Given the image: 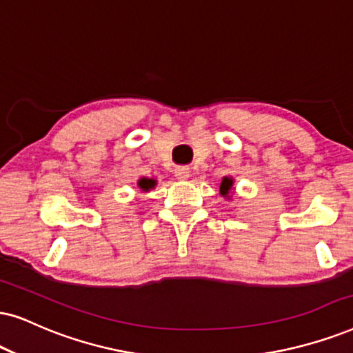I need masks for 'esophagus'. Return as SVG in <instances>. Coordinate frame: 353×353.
<instances>
[{
    "mask_svg": "<svg viewBox=\"0 0 353 353\" xmlns=\"http://www.w3.org/2000/svg\"><path fill=\"white\" fill-rule=\"evenodd\" d=\"M174 176H176V179L179 181H187L190 177V169L187 166H179L174 169Z\"/></svg>",
    "mask_w": 353,
    "mask_h": 353,
    "instance_id": "obj_1",
    "label": "esophagus"
}]
</instances>
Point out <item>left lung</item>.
<instances>
[{
    "label": "left lung",
    "instance_id": "left-lung-1",
    "mask_svg": "<svg viewBox=\"0 0 353 353\" xmlns=\"http://www.w3.org/2000/svg\"><path fill=\"white\" fill-rule=\"evenodd\" d=\"M233 177H223V181H221V184H220V194L223 195V197H226V199H230V192H231V189H233Z\"/></svg>",
    "mask_w": 353,
    "mask_h": 353
}]
</instances>
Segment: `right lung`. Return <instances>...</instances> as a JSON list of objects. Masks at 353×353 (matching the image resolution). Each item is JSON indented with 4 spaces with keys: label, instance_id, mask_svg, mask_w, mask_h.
<instances>
[{
    "label": "right lung",
    "instance_id": "right-lung-1",
    "mask_svg": "<svg viewBox=\"0 0 353 353\" xmlns=\"http://www.w3.org/2000/svg\"><path fill=\"white\" fill-rule=\"evenodd\" d=\"M156 185V179H148V177H141L140 181H138V187H140L143 192H148L150 189H154Z\"/></svg>",
    "mask_w": 353,
    "mask_h": 353
}]
</instances>
